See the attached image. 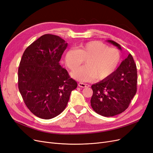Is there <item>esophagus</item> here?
<instances>
[{"instance_id":"esophagus-1","label":"esophagus","mask_w":153,"mask_h":153,"mask_svg":"<svg viewBox=\"0 0 153 153\" xmlns=\"http://www.w3.org/2000/svg\"><path fill=\"white\" fill-rule=\"evenodd\" d=\"M78 86L84 88V87H89L90 85L89 84H84V83L80 82V83H78Z\"/></svg>"}]
</instances>
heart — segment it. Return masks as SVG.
Returning a JSON list of instances; mask_svg holds the SVG:
<instances>
[{"label": "heart", "instance_id": "heart-1", "mask_svg": "<svg viewBox=\"0 0 153 153\" xmlns=\"http://www.w3.org/2000/svg\"><path fill=\"white\" fill-rule=\"evenodd\" d=\"M65 63L73 70L86 60V66L74 70L71 76L82 82H90L98 78L105 80L116 71L121 61V53L115 48H109L99 41L80 45L77 49L70 48L65 53Z\"/></svg>", "mask_w": 153, "mask_h": 153}]
</instances>
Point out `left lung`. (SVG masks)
<instances>
[{
	"mask_svg": "<svg viewBox=\"0 0 153 153\" xmlns=\"http://www.w3.org/2000/svg\"><path fill=\"white\" fill-rule=\"evenodd\" d=\"M108 42L121 50V45L112 40ZM137 70L129 53L112 75L92 85L93 94L91 105L95 112L105 117H112L123 112L129 106L137 92Z\"/></svg>",
	"mask_w": 153,
	"mask_h": 153,
	"instance_id": "8db88e82",
	"label": "left lung"
}]
</instances>
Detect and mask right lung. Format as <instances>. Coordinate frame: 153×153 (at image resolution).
I'll return each instance as SVG.
<instances>
[{"instance_id":"1","label":"right lung","mask_w":153,"mask_h":153,"mask_svg":"<svg viewBox=\"0 0 153 153\" xmlns=\"http://www.w3.org/2000/svg\"><path fill=\"white\" fill-rule=\"evenodd\" d=\"M68 43L58 36L45 34L27 47L18 68V89L27 107L44 119L57 116L77 87L59 61Z\"/></svg>"}]
</instances>
